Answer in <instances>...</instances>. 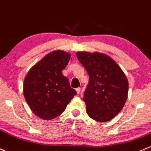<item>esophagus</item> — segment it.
<instances>
[{"mask_svg": "<svg viewBox=\"0 0 151 151\" xmlns=\"http://www.w3.org/2000/svg\"><path fill=\"white\" fill-rule=\"evenodd\" d=\"M76 92H77L78 94H79L81 91V87H78V88H76Z\"/></svg>", "mask_w": 151, "mask_h": 151, "instance_id": "34e87169", "label": "esophagus"}]
</instances>
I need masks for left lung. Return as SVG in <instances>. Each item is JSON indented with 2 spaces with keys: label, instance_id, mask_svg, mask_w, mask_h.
<instances>
[{
  "label": "left lung",
  "instance_id": "left-lung-1",
  "mask_svg": "<svg viewBox=\"0 0 151 151\" xmlns=\"http://www.w3.org/2000/svg\"><path fill=\"white\" fill-rule=\"evenodd\" d=\"M76 56L89 76L83 97L87 114L99 122L111 120L127 101L129 83L126 75L105 54L78 52Z\"/></svg>",
  "mask_w": 151,
  "mask_h": 151
}]
</instances>
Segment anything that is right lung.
Instances as JSON below:
<instances>
[{
  "label": "right lung",
  "mask_w": 151,
  "mask_h": 151,
  "mask_svg": "<svg viewBox=\"0 0 151 151\" xmlns=\"http://www.w3.org/2000/svg\"><path fill=\"white\" fill-rule=\"evenodd\" d=\"M70 54L57 50L46 54L31 68L23 83V94L29 108L44 120H51L64 112L77 94L63 76Z\"/></svg>",
  "instance_id": "1"
}]
</instances>
